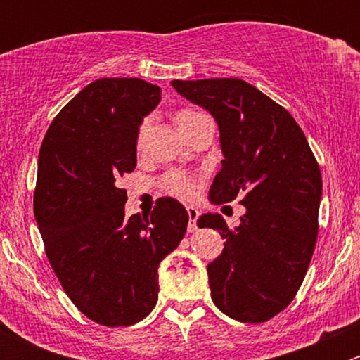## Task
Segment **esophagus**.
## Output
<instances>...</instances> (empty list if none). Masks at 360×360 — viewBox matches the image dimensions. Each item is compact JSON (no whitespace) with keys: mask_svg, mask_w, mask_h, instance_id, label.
Listing matches in <instances>:
<instances>
[{"mask_svg":"<svg viewBox=\"0 0 360 360\" xmlns=\"http://www.w3.org/2000/svg\"><path fill=\"white\" fill-rule=\"evenodd\" d=\"M188 216H190V224H188V231H195L197 230V219L200 217V210L193 205H188Z\"/></svg>","mask_w":360,"mask_h":360,"instance_id":"34e87169","label":"esophagus"}]
</instances>
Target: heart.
I'll list each match as a JSON object with an SVG mask.
<instances>
[{"label":"heart","mask_w":360,"mask_h":360,"mask_svg":"<svg viewBox=\"0 0 360 360\" xmlns=\"http://www.w3.org/2000/svg\"><path fill=\"white\" fill-rule=\"evenodd\" d=\"M205 116L200 111L195 110H181L176 112V122L179 125V129H184V127L191 125V123L197 122L198 118ZM148 129V120H144L139 127V132H137V146H141L143 143L144 132ZM162 188L169 195H174V197L179 198H191L197 195L198 191V183L193 176L186 172H181V170H170L165 176L162 177Z\"/></svg>","instance_id":"obj_1"}]
</instances>
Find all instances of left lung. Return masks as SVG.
Wrapping results in <instances>:
<instances>
[{"mask_svg": "<svg viewBox=\"0 0 360 360\" xmlns=\"http://www.w3.org/2000/svg\"><path fill=\"white\" fill-rule=\"evenodd\" d=\"M170 83L219 125L224 160L210 202L219 205L238 197L248 207L235 230L219 214L198 219V226L226 238L223 252L207 264L214 304L235 321H270L296 296L317 242V160L291 112L244 79Z\"/></svg>", "mask_w": 360, "mask_h": 360, "instance_id": "1", "label": "left lung"}]
</instances>
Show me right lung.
I'll list each match as a JSON object with an SVG mask.
<instances>
[{"mask_svg": "<svg viewBox=\"0 0 360 360\" xmlns=\"http://www.w3.org/2000/svg\"><path fill=\"white\" fill-rule=\"evenodd\" d=\"M162 99L141 78H101L50 123L38 158L34 217L69 300L108 328L143 321L158 300V264L186 233V209L158 198L125 217L120 177L137 162V132Z\"/></svg>", "mask_w": 360, "mask_h": 360, "instance_id": "add662e5", "label": "right lung"}]
</instances>
